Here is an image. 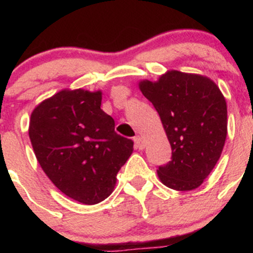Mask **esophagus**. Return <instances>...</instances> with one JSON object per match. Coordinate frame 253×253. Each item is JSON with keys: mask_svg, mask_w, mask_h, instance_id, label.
Masks as SVG:
<instances>
[{"mask_svg": "<svg viewBox=\"0 0 253 253\" xmlns=\"http://www.w3.org/2000/svg\"><path fill=\"white\" fill-rule=\"evenodd\" d=\"M133 141H134V145H136V148H138V149H143V148H144V143H143L142 137L139 136L134 137Z\"/></svg>", "mask_w": 253, "mask_h": 253, "instance_id": "esophagus-1", "label": "esophagus"}]
</instances>
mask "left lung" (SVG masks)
<instances>
[{"instance_id": "left-lung-1", "label": "left lung", "mask_w": 253, "mask_h": 253, "mask_svg": "<svg viewBox=\"0 0 253 253\" xmlns=\"http://www.w3.org/2000/svg\"><path fill=\"white\" fill-rule=\"evenodd\" d=\"M171 145V160L158 169L169 188L191 191L202 185L220 158L228 133L226 101L205 76L169 71L157 82H139Z\"/></svg>"}]
</instances>
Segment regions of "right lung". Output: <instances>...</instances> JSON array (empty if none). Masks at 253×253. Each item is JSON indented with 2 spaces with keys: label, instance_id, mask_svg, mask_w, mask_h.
Listing matches in <instances>:
<instances>
[{
  "label": "right lung",
  "instance_id": "add662e5",
  "mask_svg": "<svg viewBox=\"0 0 253 253\" xmlns=\"http://www.w3.org/2000/svg\"><path fill=\"white\" fill-rule=\"evenodd\" d=\"M101 91L63 89L34 109L29 138L47 177L83 205L108 198L116 176L133 152V142L115 132L100 109Z\"/></svg>",
  "mask_w": 253,
  "mask_h": 253
}]
</instances>
